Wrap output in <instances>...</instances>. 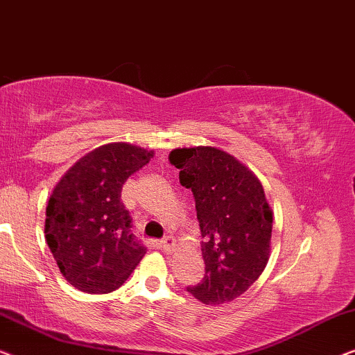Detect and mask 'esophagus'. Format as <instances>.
I'll use <instances>...</instances> for the list:
<instances>
[{"label":"esophagus","instance_id":"1","mask_svg":"<svg viewBox=\"0 0 355 355\" xmlns=\"http://www.w3.org/2000/svg\"><path fill=\"white\" fill-rule=\"evenodd\" d=\"M173 246H175V239L172 236H167L166 239H162V241L159 243V248H161L166 254H171L173 251Z\"/></svg>","mask_w":355,"mask_h":355}]
</instances>
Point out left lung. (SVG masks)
<instances>
[{"instance_id":"1","label":"left lung","mask_w":355,"mask_h":355,"mask_svg":"<svg viewBox=\"0 0 355 355\" xmlns=\"http://www.w3.org/2000/svg\"><path fill=\"white\" fill-rule=\"evenodd\" d=\"M168 161L194 194L204 238L206 275L188 293L207 306L233 301L261 277L270 257L273 211L261 180L216 146L172 149Z\"/></svg>"}]
</instances>
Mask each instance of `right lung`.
I'll use <instances>...</instances> for the list:
<instances>
[{
  "label": "right lung",
  "instance_id": "obj_1",
  "mask_svg": "<svg viewBox=\"0 0 355 355\" xmlns=\"http://www.w3.org/2000/svg\"><path fill=\"white\" fill-rule=\"evenodd\" d=\"M153 156L151 149L132 143L103 144L80 157L54 187L44 238L62 277L78 291L106 294L121 288L146 254L130 233L121 193Z\"/></svg>",
  "mask_w": 355,
  "mask_h": 355
}]
</instances>
